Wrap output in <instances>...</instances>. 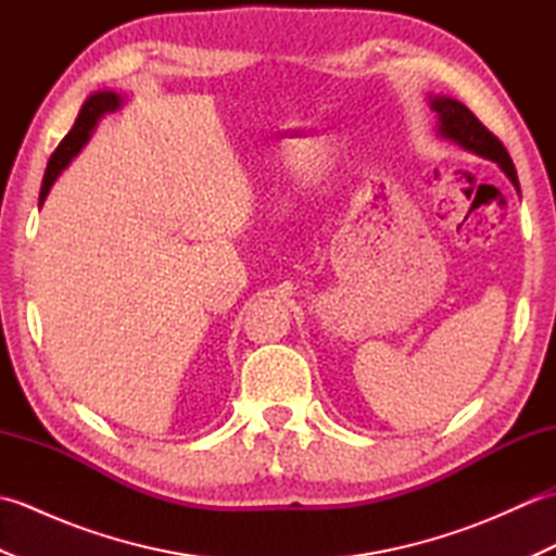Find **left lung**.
<instances>
[{
	"label": "left lung",
	"mask_w": 556,
	"mask_h": 556,
	"mask_svg": "<svg viewBox=\"0 0 556 556\" xmlns=\"http://www.w3.org/2000/svg\"><path fill=\"white\" fill-rule=\"evenodd\" d=\"M428 102H430V110L437 114V136L444 140H452V143L473 152V155L497 162L500 169L509 176V181L514 184L518 195H521L516 167L509 157V152H506V148L502 146V140L497 136H492L464 102L446 96H428Z\"/></svg>",
	"instance_id": "obj_1"
}]
</instances>
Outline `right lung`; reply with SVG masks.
Returning <instances> with one entry per match:
<instances>
[{
	"label": "right lung",
	"mask_w": 556,
	"mask_h": 556,
	"mask_svg": "<svg viewBox=\"0 0 556 556\" xmlns=\"http://www.w3.org/2000/svg\"><path fill=\"white\" fill-rule=\"evenodd\" d=\"M122 104H124V98L116 96L114 90H98V92H92L86 102H83L74 128H71L66 138L59 143L50 162H47V172H45L42 188H40V205L45 203V198H47V193H50V188L56 181V176L68 167L71 160H74L83 148H86V143L90 140L92 131L98 128L102 116L114 112V110H119Z\"/></svg>",
	"instance_id": "right-lung-1"
}]
</instances>
